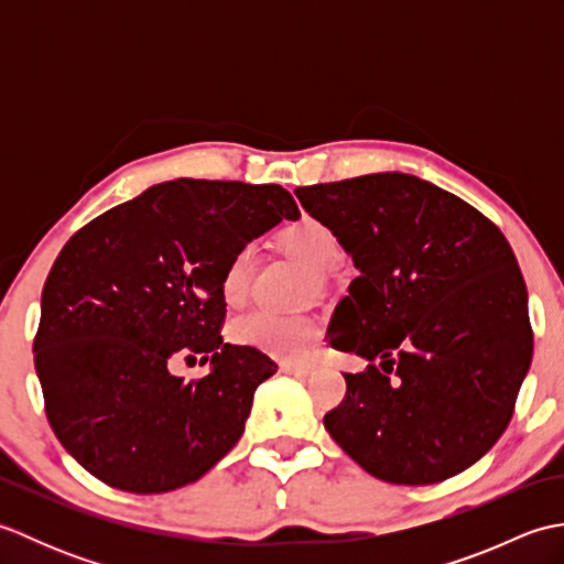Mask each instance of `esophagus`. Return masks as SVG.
Returning <instances> with one entry per match:
<instances>
[{"instance_id":"1","label":"esophagus","mask_w":564,"mask_h":564,"mask_svg":"<svg viewBox=\"0 0 564 564\" xmlns=\"http://www.w3.org/2000/svg\"><path fill=\"white\" fill-rule=\"evenodd\" d=\"M281 370H283V373H289V376H295V378H307L310 373H313V366L289 361V364H281Z\"/></svg>"}]
</instances>
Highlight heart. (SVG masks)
Returning <instances> with one entry per match:
<instances>
[{"instance_id": "1", "label": "heart", "mask_w": 564, "mask_h": 564, "mask_svg": "<svg viewBox=\"0 0 564 564\" xmlns=\"http://www.w3.org/2000/svg\"><path fill=\"white\" fill-rule=\"evenodd\" d=\"M275 242L297 263L313 273L325 275L337 267L341 259V242L325 223L315 218H301L275 235ZM257 254L254 247H239L227 261L223 271L220 293L225 303L237 305L245 301L249 291L251 275H254ZM232 339L237 344L254 346V349L279 356V358H297L307 351V346L317 339L319 325L310 315H281L271 310H254L245 317L232 322Z\"/></svg>"}]
</instances>
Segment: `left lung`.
I'll return each instance as SVG.
<instances>
[{"label":"left lung","instance_id":"obj_1","mask_svg":"<svg viewBox=\"0 0 564 564\" xmlns=\"http://www.w3.org/2000/svg\"><path fill=\"white\" fill-rule=\"evenodd\" d=\"M295 196L361 273L334 307L327 344L368 368L344 373L329 436L392 485L467 470L505 434L533 358L529 293L507 237L470 203L402 172Z\"/></svg>","mask_w":564,"mask_h":564}]
</instances>
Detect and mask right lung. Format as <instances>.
<instances>
[{
	"label": "right lung",
	"instance_id": "right-lung-1",
	"mask_svg": "<svg viewBox=\"0 0 564 564\" xmlns=\"http://www.w3.org/2000/svg\"><path fill=\"white\" fill-rule=\"evenodd\" d=\"M283 218L301 210L279 184L174 178L69 237L43 285L33 358L47 422L84 470L160 495L230 453L279 366L223 344V271ZM196 355L212 361L208 377L169 370Z\"/></svg>",
	"mask_w": 564,
	"mask_h": 564
}]
</instances>
